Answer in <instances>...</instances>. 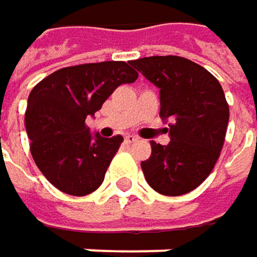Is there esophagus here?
<instances>
[{
  "instance_id": "esophagus-1",
  "label": "esophagus",
  "mask_w": 257,
  "mask_h": 257,
  "mask_svg": "<svg viewBox=\"0 0 257 257\" xmlns=\"http://www.w3.org/2000/svg\"><path fill=\"white\" fill-rule=\"evenodd\" d=\"M124 141H125L127 144H135V142H138V138L133 136V135H127V136L124 138Z\"/></svg>"
}]
</instances>
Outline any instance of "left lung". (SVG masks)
<instances>
[{
  "label": "left lung",
  "instance_id": "obj_1",
  "mask_svg": "<svg viewBox=\"0 0 257 257\" xmlns=\"http://www.w3.org/2000/svg\"><path fill=\"white\" fill-rule=\"evenodd\" d=\"M130 64L160 88V116L171 121V142H151V156L141 163L145 180L160 194L192 192L211 174L224 144L229 104L223 88L206 68L183 57Z\"/></svg>",
  "mask_w": 257,
  "mask_h": 257
}]
</instances>
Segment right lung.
Segmentation results:
<instances>
[{
    "label": "right lung",
    "instance_id": "obj_1",
    "mask_svg": "<svg viewBox=\"0 0 257 257\" xmlns=\"http://www.w3.org/2000/svg\"><path fill=\"white\" fill-rule=\"evenodd\" d=\"M138 73L124 61L64 67L40 80L28 97L25 127L31 156L58 190L85 196L97 190L116 154L122 136H94L85 119Z\"/></svg>",
    "mask_w": 257,
    "mask_h": 257
}]
</instances>
